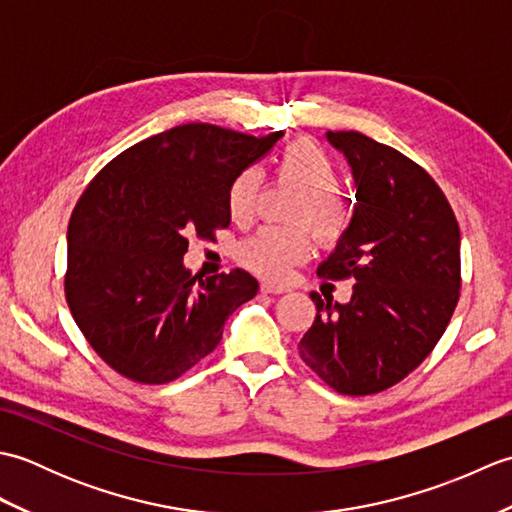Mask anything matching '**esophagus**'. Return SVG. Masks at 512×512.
<instances>
[{"label":"esophagus","instance_id":"obj_1","mask_svg":"<svg viewBox=\"0 0 512 512\" xmlns=\"http://www.w3.org/2000/svg\"><path fill=\"white\" fill-rule=\"evenodd\" d=\"M290 288L284 284H275V281H262V292H268V295H284Z\"/></svg>","mask_w":512,"mask_h":512}]
</instances>
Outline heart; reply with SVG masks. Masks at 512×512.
<instances>
[{"mask_svg": "<svg viewBox=\"0 0 512 512\" xmlns=\"http://www.w3.org/2000/svg\"><path fill=\"white\" fill-rule=\"evenodd\" d=\"M277 176L306 193L295 211V222L308 224L321 242H334L343 235L347 213L336 198L341 191V176L323 149L312 143L288 145L277 160ZM259 191L262 176L257 169L248 167L237 173L226 193V209L233 222L246 224L253 220ZM310 246L312 237L306 226H266L237 246V259L257 275L284 279L292 266L308 257Z\"/></svg>", "mask_w": 512, "mask_h": 512, "instance_id": "obj_1", "label": "heart"}]
</instances>
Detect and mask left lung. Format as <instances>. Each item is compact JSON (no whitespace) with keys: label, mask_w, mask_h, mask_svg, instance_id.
I'll use <instances>...</instances> for the list:
<instances>
[{"label":"left lung","mask_w":512,"mask_h":512,"mask_svg":"<svg viewBox=\"0 0 512 512\" xmlns=\"http://www.w3.org/2000/svg\"><path fill=\"white\" fill-rule=\"evenodd\" d=\"M325 138L352 167L356 204L334 253L317 273L354 279L352 299L317 306L299 354L347 396L400 383L431 354L460 299V226L427 171L358 132Z\"/></svg>","instance_id":"8db88e82"}]
</instances>
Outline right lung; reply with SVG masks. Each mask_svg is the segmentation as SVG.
Listing matches in <instances>:
<instances>
[{
	"mask_svg": "<svg viewBox=\"0 0 512 512\" xmlns=\"http://www.w3.org/2000/svg\"><path fill=\"white\" fill-rule=\"evenodd\" d=\"M284 132L248 136L206 123L140 140L105 165L68 226L65 299L85 339L118 374L171 383L222 339L259 290L255 277L191 275L189 237L231 224L226 193Z\"/></svg>",
	"mask_w": 512,
	"mask_h": 512,
	"instance_id": "right-lung-1",
	"label": "right lung"
}]
</instances>
